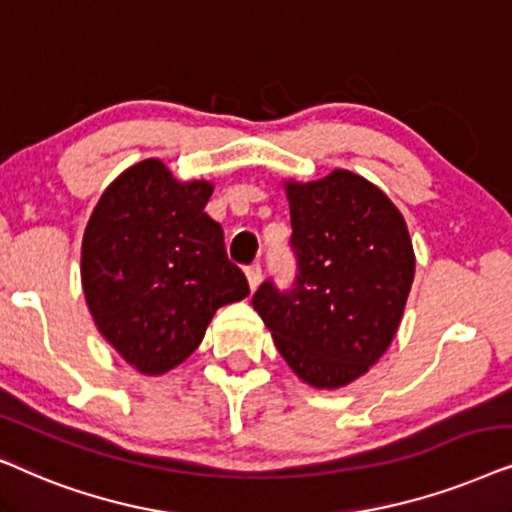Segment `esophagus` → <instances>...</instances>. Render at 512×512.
I'll list each match as a JSON object with an SVG mask.
<instances>
[{
	"label": "esophagus",
	"instance_id": "obj_1",
	"mask_svg": "<svg viewBox=\"0 0 512 512\" xmlns=\"http://www.w3.org/2000/svg\"><path fill=\"white\" fill-rule=\"evenodd\" d=\"M245 278H248L250 290H257V285L262 283V267H260V264H250V267L245 269Z\"/></svg>",
	"mask_w": 512,
	"mask_h": 512
}]
</instances>
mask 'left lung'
I'll list each match as a JSON object with an SVG mask.
<instances>
[{
	"label": "left lung",
	"instance_id": "8db88e82",
	"mask_svg": "<svg viewBox=\"0 0 512 512\" xmlns=\"http://www.w3.org/2000/svg\"><path fill=\"white\" fill-rule=\"evenodd\" d=\"M283 189L297 278L288 292L262 283L252 306L290 370L335 391L391 346L417 257L403 213L363 175L337 168L313 182L285 180Z\"/></svg>",
	"mask_w": 512,
	"mask_h": 512
}]
</instances>
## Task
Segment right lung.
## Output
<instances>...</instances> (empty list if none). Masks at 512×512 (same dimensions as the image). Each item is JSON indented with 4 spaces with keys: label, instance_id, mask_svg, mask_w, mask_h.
Here are the masks:
<instances>
[{
    "label": "right lung",
    "instance_id": "obj_1",
    "mask_svg": "<svg viewBox=\"0 0 512 512\" xmlns=\"http://www.w3.org/2000/svg\"><path fill=\"white\" fill-rule=\"evenodd\" d=\"M208 180H177L145 159L102 192L81 241V288L93 323L128 365L159 377L192 356L215 311L250 295L203 213Z\"/></svg>",
    "mask_w": 512,
    "mask_h": 512
}]
</instances>
